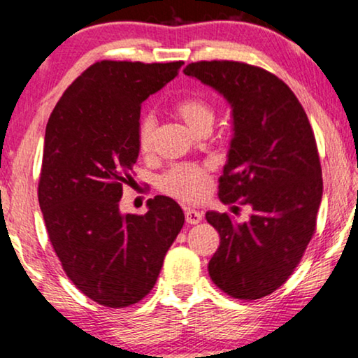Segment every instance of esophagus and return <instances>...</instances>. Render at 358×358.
<instances>
[{
  "instance_id": "1",
  "label": "esophagus",
  "mask_w": 358,
  "mask_h": 358,
  "mask_svg": "<svg viewBox=\"0 0 358 358\" xmlns=\"http://www.w3.org/2000/svg\"><path fill=\"white\" fill-rule=\"evenodd\" d=\"M185 219H186V224L196 225V224H199L201 220H203V214H201L199 210H196V209L186 208L185 209Z\"/></svg>"
}]
</instances>
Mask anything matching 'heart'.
I'll return each instance as SVG.
<instances>
[{
	"mask_svg": "<svg viewBox=\"0 0 358 358\" xmlns=\"http://www.w3.org/2000/svg\"><path fill=\"white\" fill-rule=\"evenodd\" d=\"M175 113L193 133H203L213 128L215 112L204 99H183L175 105ZM157 139V122L152 115H144L138 127V144L143 154H150ZM209 167L198 164L175 165L159 178V188L173 198L199 201L208 191Z\"/></svg>",
	"mask_w": 358,
	"mask_h": 358,
	"instance_id": "1",
	"label": "heart"
}]
</instances>
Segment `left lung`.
<instances>
[{"label": "left lung", "mask_w": 358, "mask_h": 358, "mask_svg": "<svg viewBox=\"0 0 358 358\" xmlns=\"http://www.w3.org/2000/svg\"><path fill=\"white\" fill-rule=\"evenodd\" d=\"M183 73L230 105L231 138L219 199H243L251 209L241 224L227 213H206L220 236L209 275L234 299H263L289 279L315 234L323 198L315 134L289 85L264 69L199 62Z\"/></svg>", "instance_id": "8db88e82"}]
</instances>
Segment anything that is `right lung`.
I'll use <instances>...</instances> for the list:
<instances>
[{
  "label": "right lung",
  "mask_w": 358,
  "mask_h": 358,
  "mask_svg": "<svg viewBox=\"0 0 358 358\" xmlns=\"http://www.w3.org/2000/svg\"><path fill=\"white\" fill-rule=\"evenodd\" d=\"M181 62H100L66 89L45 129L38 203L64 273L89 299L110 308L152 290L185 224L167 196L144 215L123 214L120 199L139 155L141 103L178 76Z\"/></svg>",
  "instance_id": "obj_1"
}]
</instances>
